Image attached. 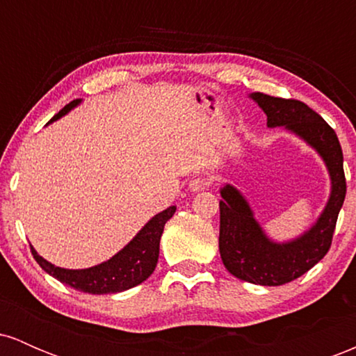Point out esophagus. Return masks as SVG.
Here are the masks:
<instances>
[{"label":"esophagus","mask_w":356,"mask_h":356,"mask_svg":"<svg viewBox=\"0 0 356 356\" xmlns=\"http://www.w3.org/2000/svg\"><path fill=\"white\" fill-rule=\"evenodd\" d=\"M211 181L207 177H202V175H197V177H192L191 182H189V189L192 192H201L204 189H207L209 187Z\"/></svg>","instance_id":"esophagus-1"}]
</instances>
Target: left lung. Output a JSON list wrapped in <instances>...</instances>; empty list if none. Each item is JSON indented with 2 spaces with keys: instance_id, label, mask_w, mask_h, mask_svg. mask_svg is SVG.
<instances>
[{
  "instance_id": "1",
  "label": "left lung",
  "mask_w": 356,
  "mask_h": 356,
  "mask_svg": "<svg viewBox=\"0 0 356 356\" xmlns=\"http://www.w3.org/2000/svg\"><path fill=\"white\" fill-rule=\"evenodd\" d=\"M266 113L268 127L288 130L320 155L328 169L332 191L325 209L309 229L295 239L277 243L264 232L241 191L231 184L220 187L219 252L232 276L261 286H281L296 280L321 261L332 246L346 194L343 152L334 130L314 110L300 100H286L264 93H251Z\"/></svg>"
}]
</instances>
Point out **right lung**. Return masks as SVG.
<instances>
[{
	"instance_id": "right-lung-1",
	"label": "right lung",
	"mask_w": 356,
	"mask_h": 356,
	"mask_svg": "<svg viewBox=\"0 0 356 356\" xmlns=\"http://www.w3.org/2000/svg\"><path fill=\"white\" fill-rule=\"evenodd\" d=\"M81 104V99L70 102L51 118L48 124L67 115L72 108ZM47 124V125H48ZM175 206L167 207L165 211L155 214L140 231L134 236V239L122 248L115 256L97 266L85 269H65L55 266L36 252L31 246V254L43 271L58 280L60 283L72 286L79 291L90 295H110V293H122L134 286L144 283L154 273L159 259V244L164 232L165 222L174 216Z\"/></svg>"
}]
</instances>
